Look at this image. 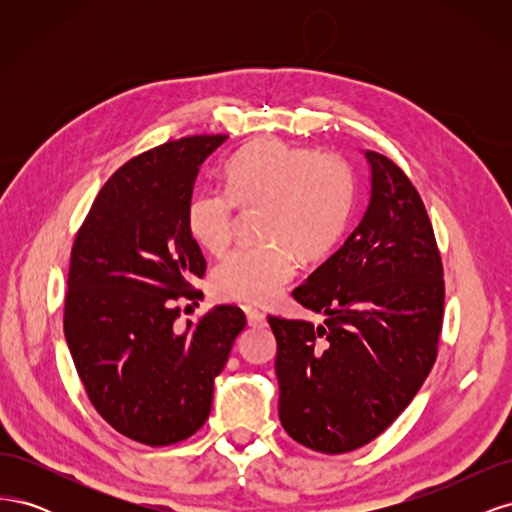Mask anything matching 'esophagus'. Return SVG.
I'll return each instance as SVG.
<instances>
[{
  "mask_svg": "<svg viewBox=\"0 0 512 512\" xmlns=\"http://www.w3.org/2000/svg\"><path fill=\"white\" fill-rule=\"evenodd\" d=\"M245 314H247V322H250V327H265V324H267V316L258 312V309L247 307Z\"/></svg>",
  "mask_w": 512,
  "mask_h": 512,
  "instance_id": "obj_1",
  "label": "esophagus"
}]
</instances>
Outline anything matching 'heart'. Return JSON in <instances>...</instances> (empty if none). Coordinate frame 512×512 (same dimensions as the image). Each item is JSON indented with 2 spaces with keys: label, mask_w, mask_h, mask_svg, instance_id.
Returning a JSON list of instances; mask_svg holds the SVG:
<instances>
[{
  "label": "heart",
  "mask_w": 512,
  "mask_h": 512,
  "mask_svg": "<svg viewBox=\"0 0 512 512\" xmlns=\"http://www.w3.org/2000/svg\"><path fill=\"white\" fill-rule=\"evenodd\" d=\"M354 196L350 164L280 138L239 151L226 166V190H198L188 228L209 254L222 256L235 237L237 207L265 205L260 245H243L215 271L220 299L271 305L297 273V254L318 258L344 235Z\"/></svg>",
  "instance_id": "1"
}]
</instances>
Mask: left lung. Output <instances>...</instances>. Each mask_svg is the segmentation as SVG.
Returning a JSON list of instances; mask_svg holds the SVG:
<instances>
[{
	"instance_id": "8db88e82",
	"label": "left lung",
	"mask_w": 512,
	"mask_h": 512,
	"mask_svg": "<svg viewBox=\"0 0 512 512\" xmlns=\"http://www.w3.org/2000/svg\"><path fill=\"white\" fill-rule=\"evenodd\" d=\"M361 224L292 290L327 320L269 316L277 339L280 421L318 453H350L376 440L436 363L444 269L433 226L408 175L378 151Z\"/></svg>"
}]
</instances>
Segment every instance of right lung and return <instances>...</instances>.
Masks as SVG:
<instances>
[{
  "mask_svg": "<svg viewBox=\"0 0 512 512\" xmlns=\"http://www.w3.org/2000/svg\"><path fill=\"white\" fill-rule=\"evenodd\" d=\"M226 134L183 136L108 177L70 256L64 333L91 406L121 436L170 446L205 425L213 378L245 329L237 305L177 327L207 262L188 228L194 181Z\"/></svg>",
  "mask_w": 512,
  "mask_h": 512,
  "instance_id": "add662e5",
  "label": "right lung"
}]
</instances>
